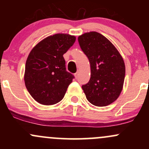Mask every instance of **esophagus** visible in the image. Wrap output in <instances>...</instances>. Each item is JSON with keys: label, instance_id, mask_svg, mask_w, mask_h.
Segmentation results:
<instances>
[{"label": "esophagus", "instance_id": "34e87169", "mask_svg": "<svg viewBox=\"0 0 149 149\" xmlns=\"http://www.w3.org/2000/svg\"><path fill=\"white\" fill-rule=\"evenodd\" d=\"M78 73H79V71H77V72L76 73H75V74H74V76H75V77H76V78H77V77H78Z\"/></svg>", "mask_w": 149, "mask_h": 149}]
</instances>
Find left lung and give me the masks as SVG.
<instances>
[{
    "mask_svg": "<svg viewBox=\"0 0 149 149\" xmlns=\"http://www.w3.org/2000/svg\"><path fill=\"white\" fill-rule=\"evenodd\" d=\"M78 40L90 64V79L82 86L87 100L97 107L109 105L118 98L123 88V59L112 42L98 32L85 33Z\"/></svg>",
    "mask_w": 149,
    "mask_h": 149,
    "instance_id": "left-lung-1",
    "label": "left lung"
}]
</instances>
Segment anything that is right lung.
I'll return each mask as SVG.
<instances>
[{
    "mask_svg": "<svg viewBox=\"0 0 149 149\" xmlns=\"http://www.w3.org/2000/svg\"><path fill=\"white\" fill-rule=\"evenodd\" d=\"M75 41L74 36L57 33L44 38L30 52L24 78L27 90L39 104L53 105L64 98L74 76L66 71L63 54Z\"/></svg>",
    "mask_w": 149,
    "mask_h": 149,
    "instance_id": "add662e5",
    "label": "right lung"
}]
</instances>
